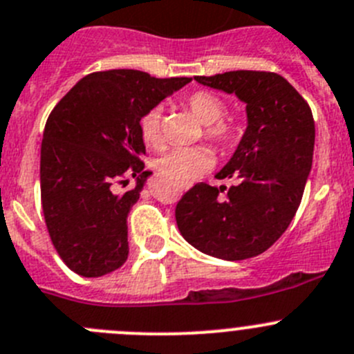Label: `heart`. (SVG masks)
Wrapping results in <instances>:
<instances>
[{"label":"heart","mask_w":354,"mask_h":354,"mask_svg":"<svg viewBox=\"0 0 354 354\" xmlns=\"http://www.w3.org/2000/svg\"><path fill=\"white\" fill-rule=\"evenodd\" d=\"M184 104L191 114L201 124H205V137L217 149H230L238 142L240 127L230 118H224L225 102L221 97L200 90L191 93ZM139 130L146 146L154 149L163 146L161 107H153L144 113L139 121ZM212 167H214L212 154L200 147H175L156 161L158 171L177 186H189L210 171Z\"/></svg>","instance_id":"obj_1"}]
</instances>
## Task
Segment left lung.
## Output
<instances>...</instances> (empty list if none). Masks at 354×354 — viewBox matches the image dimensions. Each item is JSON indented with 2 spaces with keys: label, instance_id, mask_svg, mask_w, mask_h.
Listing matches in <instances>:
<instances>
[{
  "label": "left lung",
  "instance_id": "8db88e82",
  "mask_svg": "<svg viewBox=\"0 0 354 354\" xmlns=\"http://www.w3.org/2000/svg\"><path fill=\"white\" fill-rule=\"evenodd\" d=\"M194 80L243 100L248 124L233 158L215 175L236 184L191 187L175 207L177 227L212 257H255L287 231L301 205L315 149L313 113L276 73L230 71Z\"/></svg>",
  "mask_w": 354,
  "mask_h": 354
}]
</instances>
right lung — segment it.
<instances>
[{"label": "right lung", "mask_w": 354, "mask_h": 354, "mask_svg": "<svg viewBox=\"0 0 354 354\" xmlns=\"http://www.w3.org/2000/svg\"><path fill=\"white\" fill-rule=\"evenodd\" d=\"M191 78L136 69L92 73L50 113L41 142V207L50 240L67 268L97 278L129 257L127 217L151 171L139 121ZM130 176L136 187L118 194Z\"/></svg>", "instance_id": "add662e5"}]
</instances>
